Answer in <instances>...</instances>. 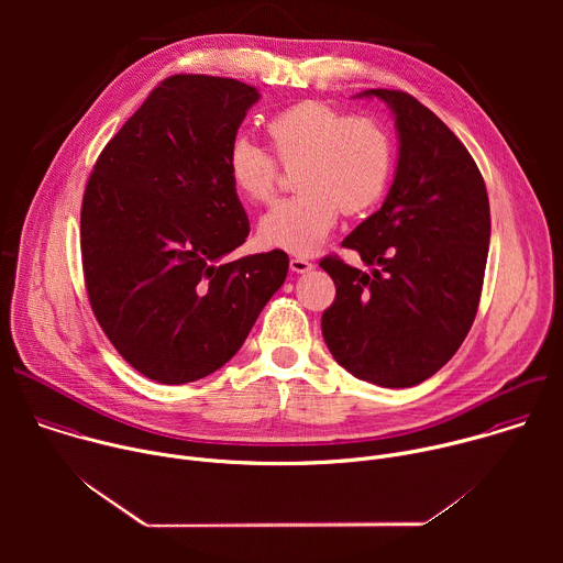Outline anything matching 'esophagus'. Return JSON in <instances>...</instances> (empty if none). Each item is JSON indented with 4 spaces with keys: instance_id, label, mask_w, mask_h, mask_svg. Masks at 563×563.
Returning <instances> with one entry per match:
<instances>
[{
    "instance_id": "34e87169",
    "label": "esophagus",
    "mask_w": 563,
    "mask_h": 563,
    "mask_svg": "<svg viewBox=\"0 0 563 563\" xmlns=\"http://www.w3.org/2000/svg\"><path fill=\"white\" fill-rule=\"evenodd\" d=\"M289 267H291V272H296V274H305V272H311V269H313V263H311L309 258L296 256V258L289 261Z\"/></svg>"
}]
</instances>
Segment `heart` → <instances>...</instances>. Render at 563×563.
Returning <instances> with one entry per match:
<instances>
[{"label": "heart", "mask_w": 563, "mask_h": 563, "mask_svg": "<svg viewBox=\"0 0 563 563\" xmlns=\"http://www.w3.org/2000/svg\"><path fill=\"white\" fill-rule=\"evenodd\" d=\"M267 140L283 167H296V196L276 202L258 222L265 247L311 254L325 243L339 213L372 209L387 189L394 148L387 129L369 115H347L307 100L267 122ZM227 172L247 202H267L278 183L274 157L240 137L231 144Z\"/></svg>", "instance_id": "obj_1"}]
</instances>
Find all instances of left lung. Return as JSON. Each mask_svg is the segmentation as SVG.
Here are the masks:
<instances>
[{
    "label": "left lung",
    "instance_id": "obj_1",
    "mask_svg": "<svg viewBox=\"0 0 563 563\" xmlns=\"http://www.w3.org/2000/svg\"><path fill=\"white\" fill-rule=\"evenodd\" d=\"M394 115V183L345 240L369 272L320 261L336 298L320 328L341 367L380 387H412L461 347L490 247L488 191L461 140L404 91L369 89Z\"/></svg>",
    "mask_w": 563,
    "mask_h": 563
}]
</instances>
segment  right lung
Instances as JSON below:
<instances>
[{"label":"right lung","mask_w":563,"mask_h":563,"mask_svg":"<svg viewBox=\"0 0 563 563\" xmlns=\"http://www.w3.org/2000/svg\"><path fill=\"white\" fill-rule=\"evenodd\" d=\"M258 100L238 79L174 75L89 178L79 218L89 300L113 347L151 380L220 369L287 278L280 250L227 258L250 233L227 157Z\"/></svg>","instance_id":"obj_1"}]
</instances>
